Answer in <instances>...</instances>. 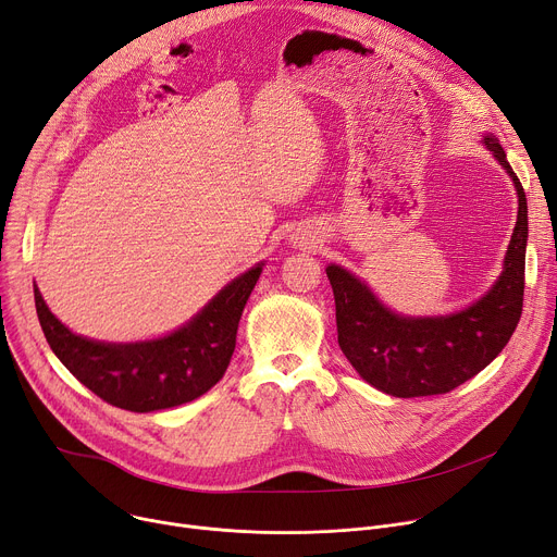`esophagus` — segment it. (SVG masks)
Masks as SVG:
<instances>
[{"instance_id": "1", "label": "esophagus", "mask_w": 557, "mask_h": 557, "mask_svg": "<svg viewBox=\"0 0 557 557\" xmlns=\"http://www.w3.org/2000/svg\"><path fill=\"white\" fill-rule=\"evenodd\" d=\"M290 244L295 246V248H318V244H320V239H318V235L313 233V231H307V228H300V231H295L293 235H290Z\"/></svg>"}]
</instances>
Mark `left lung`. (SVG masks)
<instances>
[{
  "label": "left lung",
  "instance_id": "1",
  "mask_svg": "<svg viewBox=\"0 0 557 557\" xmlns=\"http://www.w3.org/2000/svg\"><path fill=\"white\" fill-rule=\"evenodd\" d=\"M484 145L510 176L517 193V221L504 269L476 302L446 315H403L385 307L351 271L329 264L336 298L338 345L362 381L398 396L446 394L488 367L510 341L524 302L529 206L520 178L493 134Z\"/></svg>",
  "mask_w": 557,
  "mask_h": 557
}]
</instances>
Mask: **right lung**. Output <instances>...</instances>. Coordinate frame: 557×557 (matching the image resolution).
Wrapping results in <instances>:
<instances>
[{
  "mask_svg": "<svg viewBox=\"0 0 557 557\" xmlns=\"http://www.w3.org/2000/svg\"><path fill=\"white\" fill-rule=\"evenodd\" d=\"M264 262L221 288L214 298L168 336L104 343L78 336L47 307L37 284L35 309L58 360L96 396L129 412H159L190 403L226 374L237 326Z\"/></svg>",
  "mask_w": 557,
  "mask_h": 557,
  "instance_id": "right-lung-1",
  "label": "right lung"
}]
</instances>
